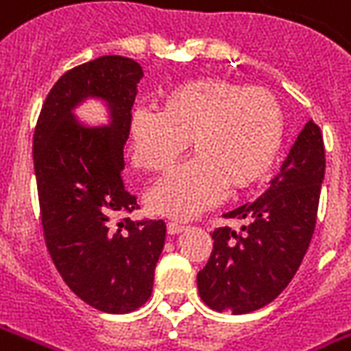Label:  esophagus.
Returning a JSON list of instances; mask_svg holds the SVG:
<instances>
[{
	"label": "esophagus",
	"mask_w": 351,
	"mask_h": 351,
	"mask_svg": "<svg viewBox=\"0 0 351 351\" xmlns=\"http://www.w3.org/2000/svg\"><path fill=\"white\" fill-rule=\"evenodd\" d=\"M184 230L182 224H178V222H169L167 224V234L169 235H176V234H180Z\"/></svg>",
	"instance_id": "esophagus-1"
}]
</instances>
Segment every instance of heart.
I'll return each mask as SVG.
<instances>
[{
  "instance_id": "heart-1",
  "label": "heart",
  "mask_w": 351,
  "mask_h": 351,
  "mask_svg": "<svg viewBox=\"0 0 351 351\" xmlns=\"http://www.w3.org/2000/svg\"><path fill=\"white\" fill-rule=\"evenodd\" d=\"M285 138V112L271 90L226 80H195L159 100V110L129 116V148L138 169L163 173L188 148L192 161L146 193L161 217L188 220L224 192L239 193L266 178Z\"/></svg>"
}]
</instances>
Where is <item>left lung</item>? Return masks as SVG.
<instances>
[{
  "label": "left lung",
  "instance_id": "1",
  "mask_svg": "<svg viewBox=\"0 0 351 351\" xmlns=\"http://www.w3.org/2000/svg\"><path fill=\"white\" fill-rule=\"evenodd\" d=\"M323 178V134L310 119L268 190L224 215L241 220V232L228 226L213 232L210 258L197 274L203 302L239 315L283 293L312 241Z\"/></svg>",
  "mask_w": 351,
  "mask_h": 351
}]
</instances>
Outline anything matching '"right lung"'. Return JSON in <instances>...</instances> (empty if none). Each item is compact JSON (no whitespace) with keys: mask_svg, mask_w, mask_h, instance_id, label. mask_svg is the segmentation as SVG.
Segmentation results:
<instances>
[{"mask_svg":"<svg viewBox=\"0 0 351 351\" xmlns=\"http://www.w3.org/2000/svg\"><path fill=\"white\" fill-rule=\"evenodd\" d=\"M142 68L106 55L75 66L53 85L34 133V169L49 254L75 295L106 313H129L152 295L165 245L163 220H131L138 209L125 190L123 148ZM107 102L110 123L83 125L73 110Z\"/></svg>","mask_w":351,"mask_h":351,"instance_id":"right-lung-1","label":"right lung"}]
</instances>
